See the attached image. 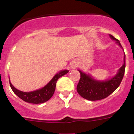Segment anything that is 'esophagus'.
<instances>
[{
    "label": "esophagus",
    "instance_id": "obj_1",
    "mask_svg": "<svg viewBox=\"0 0 134 134\" xmlns=\"http://www.w3.org/2000/svg\"><path fill=\"white\" fill-rule=\"evenodd\" d=\"M71 67H72V69L76 68V64H75V63H72V65H71Z\"/></svg>",
    "mask_w": 134,
    "mask_h": 134
}]
</instances>
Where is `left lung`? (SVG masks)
<instances>
[{
    "instance_id": "8db88e82",
    "label": "left lung",
    "mask_w": 134,
    "mask_h": 134,
    "mask_svg": "<svg viewBox=\"0 0 134 134\" xmlns=\"http://www.w3.org/2000/svg\"><path fill=\"white\" fill-rule=\"evenodd\" d=\"M109 37L113 40H115L120 47H122L118 40L115 38L112 35L109 34ZM125 54L124 64L119 69L117 75L110 80L105 81L96 80L90 75L79 71L80 78L76 87L78 94L85 99L92 101L106 98L119 86L125 75Z\"/></svg>"
}]
</instances>
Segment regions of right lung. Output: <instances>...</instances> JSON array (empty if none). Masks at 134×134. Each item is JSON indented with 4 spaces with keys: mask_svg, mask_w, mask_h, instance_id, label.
Returning <instances> with one entry per match:
<instances>
[{
    "mask_svg": "<svg viewBox=\"0 0 134 134\" xmlns=\"http://www.w3.org/2000/svg\"><path fill=\"white\" fill-rule=\"evenodd\" d=\"M68 72V70L61 71L58 73L56 74L44 87L36 91H31V92H23V91L17 90L12 84L9 79V85H10L12 91L23 100L32 104H42L43 102H47L52 97L55 91V89H56V82L58 78L62 77V76L66 75Z\"/></svg>",
    "mask_w": 134,
    "mask_h": 134,
    "instance_id": "obj_1",
    "label": "right lung"
}]
</instances>
